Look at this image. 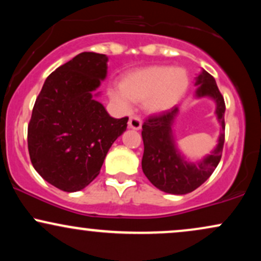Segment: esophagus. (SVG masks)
I'll return each instance as SVG.
<instances>
[{"label":"esophagus","instance_id":"esophagus-1","mask_svg":"<svg viewBox=\"0 0 261 261\" xmlns=\"http://www.w3.org/2000/svg\"><path fill=\"white\" fill-rule=\"evenodd\" d=\"M141 126H142V121H141L140 118H137V116L130 118V120H128V127L133 128V130H140Z\"/></svg>","mask_w":261,"mask_h":261}]
</instances>
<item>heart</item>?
Listing matches in <instances>:
<instances>
[{
	"mask_svg": "<svg viewBox=\"0 0 261 261\" xmlns=\"http://www.w3.org/2000/svg\"><path fill=\"white\" fill-rule=\"evenodd\" d=\"M190 80L182 67L154 65L139 68L122 80L121 86L110 89L114 103L122 112H131L134 101H142L149 114H162L173 109L187 93Z\"/></svg>",
	"mask_w": 261,
	"mask_h": 261,
	"instance_id": "1",
	"label": "heart"
}]
</instances>
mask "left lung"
Wrapping results in <instances>:
<instances>
[{"label":"left lung","mask_w":261,"mask_h":261,"mask_svg":"<svg viewBox=\"0 0 261 261\" xmlns=\"http://www.w3.org/2000/svg\"><path fill=\"white\" fill-rule=\"evenodd\" d=\"M195 98H211L216 104L215 114L221 125L216 147L200 161L185 158L176 146L173 124L178 115V107L160 115L149 116L142 125L145 151L142 170L155 188L168 194L184 195L203 184L214 173L221 161L224 143V99L218 91L216 81L202 70L195 79Z\"/></svg>","instance_id":"8db88e82"}]
</instances>
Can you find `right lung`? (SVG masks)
I'll return each mask as SVG.
<instances>
[{
	"instance_id": "right-lung-1",
	"label": "right lung",
	"mask_w": 261,
	"mask_h": 261,
	"mask_svg": "<svg viewBox=\"0 0 261 261\" xmlns=\"http://www.w3.org/2000/svg\"><path fill=\"white\" fill-rule=\"evenodd\" d=\"M108 56L81 53L45 80L28 125L33 167L44 180L74 193L99 174L128 118L114 119L97 100L107 79Z\"/></svg>"
}]
</instances>
